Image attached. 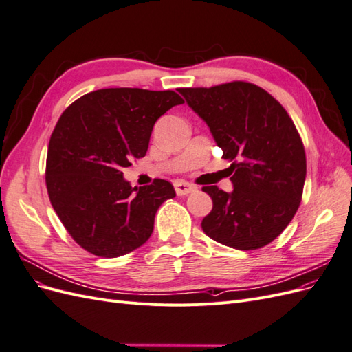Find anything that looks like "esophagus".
Wrapping results in <instances>:
<instances>
[{"mask_svg":"<svg viewBox=\"0 0 352 352\" xmlns=\"http://www.w3.org/2000/svg\"><path fill=\"white\" fill-rule=\"evenodd\" d=\"M175 189L177 195H188L190 192H194V190H197V186L189 182H185V180H176Z\"/></svg>","mask_w":352,"mask_h":352,"instance_id":"esophagus-1","label":"esophagus"}]
</instances>
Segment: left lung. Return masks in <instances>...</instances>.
Returning a JSON list of instances; mask_svg holds the SVG:
<instances>
[{"mask_svg":"<svg viewBox=\"0 0 352 352\" xmlns=\"http://www.w3.org/2000/svg\"><path fill=\"white\" fill-rule=\"evenodd\" d=\"M232 162L233 192L216 185L202 190L212 210L202 219L206 235L226 247H265L289 225L300 207L307 173L300 133L282 104L242 80L211 88H179Z\"/></svg>","mask_w":352,"mask_h":352,"instance_id":"1","label":"left lung"}]
</instances>
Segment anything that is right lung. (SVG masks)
I'll return each mask as SVG.
<instances>
[{"instance_id":"obj_1","label":"right lung","mask_w":352,"mask_h":352,"mask_svg":"<svg viewBox=\"0 0 352 352\" xmlns=\"http://www.w3.org/2000/svg\"><path fill=\"white\" fill-rule=\"evenodd\" d=\"M175 91L98 89L72 102L51 133L45 184L51 206L78 245L104 258L140 248L173 185L132 188L122 170L146 154L154 123L184 104Z\"/></svg>"}]
</instances>
